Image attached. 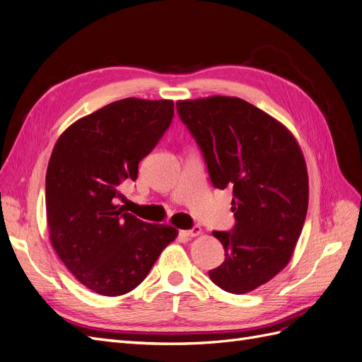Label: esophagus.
<instances>
[{
  "label": "esophagus",
  "instance_id": "34e87169",
  "mask_svg": "<svg viewBox=\"0 0 362 362\" xmlns=\"http://www.w3.org/2000/svg\"><path fill=\"white\" fill-rule=\"evenodd\" d=\"M181 233L184 235H187V237H196V235H199L202 233V229L199 226H193V228L187 229V231H181Z\"/></svg>",
  "mask_w": 362,
  "mask_h": 362
}]
</instances>
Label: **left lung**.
Returning <instances> with one entry per match:
<instances>
[{"label": "left lung", "mask_w": 362, "mask_h": 362, "mask_svg": "<svg viewBox=\"0 0 362 362\" xmlns=\"http://www.w3.org/2000/svg\"><path fill=\"white\" fill-rule=\"evenodd\" d=\"M216 189H233L231 231H214L225 261L208 272L217 287L243 294L288 264L308 210V173L290 131L234 96L178 101Z\"/></svg>", "instance_id": "left-lung-1"}]
</instances>
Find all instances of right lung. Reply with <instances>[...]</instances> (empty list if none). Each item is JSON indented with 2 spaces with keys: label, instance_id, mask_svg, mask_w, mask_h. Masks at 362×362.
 <instances>
[{
  "label": "right lung",
  "instance_id": "right-lung-1",
  "mask_svg": "<svg viewBox=\"0 0 362 362\" xmlns=\"http://www.w3.org/2000/svg\"><path fill=\"white\" fill-rule=\"evenodd\" d=\"M173 119V101L125 98L72 124L48 163L45 198L54 250L83 286L103 296L134 290L178 231L116 205L119 185Z\"/></svg>",
  "mask_w": 362,
  "mask_h": 362
}]
</instances>
